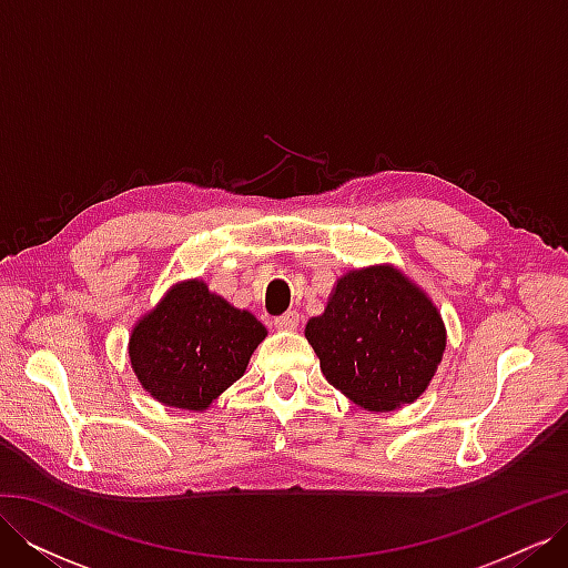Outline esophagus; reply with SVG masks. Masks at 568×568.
I'll list each match as a JSON object with an SVG mask.
<instances>
[{
  "label": "esophagus",
  "mask_w": 568,
  "mask_h": 568,
  "mask_svg": "<svg viewBox=\"0 0 568 568\" xmlns=\"http://www.w3.org/2000/svg\"><path fill=\"white\" fill-rule=\"evenodd\" d=\"M298 322H301V317H298V313H294V311H288V313L280 315V317H274V326H277V329H282V332L296 329Z\"/></svg>",
  "instance_id": "obj_1"
}]
</instances>
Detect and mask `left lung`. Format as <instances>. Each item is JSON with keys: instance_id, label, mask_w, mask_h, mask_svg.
Here are the masks:
<instances>
[{"instance_id": "left-lung-1", "label": "left lung", "mask_w": 568, "mask_h": 568, "mask_svg": "<svg viewBox=\"0 0 568 568\" xmlns=\"http://www.w3.org/2000/svg\"><path fill=\"white\" fill-rule=\"evenodd\" d=\"M305 336L326 382L372 412L415 403L445 351L434 303L388 265L341 277Z\"/></svg>"}]
</instances>
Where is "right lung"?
I'll return each mask as SVG.
<instances>
[{
  "instance_id": "add662e5",
  "label": "right lung",
  "mask_w": 568,
  "mask_h": 568,
  "mask_svg": "<svg viewBox=\"0 0 568 568\" xmlns=\"http://www.w3.org/2000/svg\"><path fill=\"white\" fill-rule=\"evenodd\" d=\"M265 326L211 294L203 282L173 286L130 336L140 384L168 407L205 409L246 372Z\"/></svg>"
}]
</instances>
